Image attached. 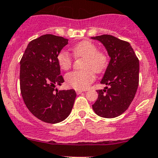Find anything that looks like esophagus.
Returning a JSON list of instances; mask_svg holds the SVG:
<instances>
[{
	"label": "esophagus",
	"mask_w": 158,
	"mask_h": 158,
	"mask_svg": "<svg viewBox=\"0 0 158 158\" xmlns=\"http://www.w3.org/2000/svg\"><path fill=\"white\" fill-rule=\"evenodd\" d=\"M76 93H77V95H79V94H81L82 92V90H79V89H76Z\"/></svg>",
	"instance_id": "obj_1"
}]
</instances>
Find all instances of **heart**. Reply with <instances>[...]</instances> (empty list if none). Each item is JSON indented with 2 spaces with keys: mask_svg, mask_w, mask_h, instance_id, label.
Segmentation results:
<instances>
[{
  "mask_svg": "<svg viewBox=\"0 0 158 158\" xmlns=\"http://www.w3.org/2000/svg\"><path fill=\"white\" fill-rule=\"evenodd\" d=\"M75 56L85 58L82 64L84 69L73 71L67 73L66 81L68 85L76 89H85L95 79V74L100 73L107 66L106 55L98 52L95 44L89 41H82L73 47ZM57 61L63 70L69 69L73 63L71 55L66 50H62L57 56Z\"/></svg>",
  "mask_w": 158,
  "mask_h": 158,
  "instance_id": "b5f03b06",
  "label": "heart"
}]
</instances>
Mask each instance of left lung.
<instances>
[{"label":"left lung","mask_w":158,"mask_h":158,"mask_svg":"<svg viewBox=\"0 0 158 158\" xmlns=\"http://www.w3.org/2000/svg\"><path fill=\"white\" fill-rule=\"evenodd\" d=\"M91 39L102 43L111 58L100 82L109 87L97 90L98 98L92 105V109L100 117H118L128 109L136 94L139 82V60L126 41L111 35Z\"/></svg>","instance_id":"8db88e82"}]
</instances>
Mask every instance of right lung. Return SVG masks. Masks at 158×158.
<instances>
[{
	"label": "right lung",
	"instance_id": "1",
	"mask_svg": "<svg viewBox=\"0 0 158 158\" xmlns=\"http://www.w3.org/2000/svg\"><path fill=\"white\" fill-rule=\"evenodd\" d=\"M68 40L45 34L29 43L20 60V92L25 105L35 117L50 124L69 115L76 93L73 89L58 90L64 82L57 56Z\"/></svg>",
	"mask_w": 158,
	"mask_h": 158
}]
</instances>
